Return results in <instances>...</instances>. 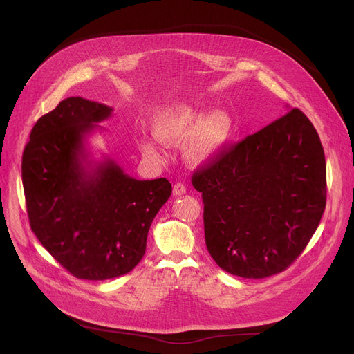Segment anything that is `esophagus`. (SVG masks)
<instances>
[{
    "mask_svg": "<svg viewBox=\"0 0 354 354\" xmlns=\"http://www.w3.org/2000/svg\"><path fill=\"white\" fill-rule=\"evenodd\" d=\"M183 194H186V186L182 182H176L174 185V195L175 196H180Z\"/></svg>",
    "mask_w": 354,
    "mask_h": 354,
    "instance_id": "1",
    "label": "esophagus"
}]
</instances>
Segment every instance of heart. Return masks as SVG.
<instances>
[{
	"label": "heart",
	"instance_id": "b5f03b06",
	"mask_svg": "<svg viewBox=\"0 0 354 354\" xmlns=\"http://www.w3.org/2000/svg\"><path fill=\"white\" fill-rule=\"evenodd\" d=\"M201 114L190 109L180 107L160 115L153 124V136L164 145L176 147L189 140L185 147V156L192 165H206L214 160L226 147L233 121L223 110H213L199 120ZM140 151L149 159L160 160L158 145L149 140L138 141Z\"/></svg>",
	"mask_w": 354,
	"mask_h": 354
}]
</instances>
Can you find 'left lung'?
<instances>
[{"label":"left lung","mask_w":354,"mask_h":354,"mask_svg":"<svg viewBox=\"0 0 354 354\" xmlns=\"http://www.w3.org/2000/svg\"><path fill=\"white\" fill-rule=\"evenodd\" d=\"M206 247L216 264L243 278L291 266L326 206V162L309 118L292 109L196 169Z\"/></svg>","instance_id":"obj_1"}]
</instances>
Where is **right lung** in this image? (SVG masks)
<instances>
[{
    "label": "right lung",
    "mask_w": 354,
    "mask_h": 354,
    "mask_svg": "<svg viewBox=\"0 0 354 354\" xmlns=\"http://www.w3.org/2000/svg\"><path fill=\"white\" fill-rule=\"evenodd\" d=\"M113 109L69 97L34 125L22 153L32 232L73 277L103 281L144 257L151 223L172 194L168 179L138 180L113 159L88 160L86 137Z\"/></svg>",
    "instance_id": "right-lung-1"
}]
</instances>
